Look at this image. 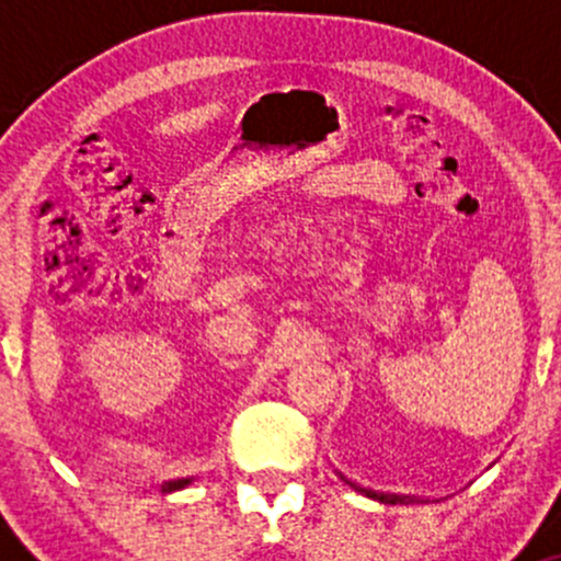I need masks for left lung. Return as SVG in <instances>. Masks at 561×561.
Segmentation results:
<instances>
[{
  "instance_id": "obj_1",
  "label": "left lung",
  "mask_w": 561,
  "mask_h": 561,
  "mask_svg": "<svg viewBox=\"0 0 561 561\" xmlns=\"http://www.w3.org/2000/svg\"><path fill=\"white\" fill-rule=\"evenodd\" d=\"M340 478H343V474H340ZM345 480V478H343ZM347 485L353 488V491H358V493H364V495H369V499H375V501H382V504H403V501H409V495H392V493H377V491H369V488H362V485H356V482H351V480H345Z\"/></svg>"
}]
</instances>
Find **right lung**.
<instances>
[{
  "label": "right lung",
  "mask_w": 561,
  "mask_h": 561,
  "mask_svg": "<svg viewBox=\"0 0 561 561\" xmlns=\"http://www.w3.org/2000/svg\"><path fill=\"white\" fill-rule=\"evenodd\" d=\"M184 485H190V480H173V482H165L163 491H176V488H184Z\"/></svg>",
  "instance_id": "right-lung-1"
}]
</instances>
